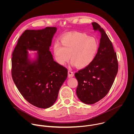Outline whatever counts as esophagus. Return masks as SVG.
<instances>
[{
	"mask_svg": "<svg viewBox=\"0 0 134 134\" xmlns=\"http://www.w3.org/2000/svg\"><path fill=\"white\" fill-rule=\"evenodd\" d=\"M74 75V72L71 70H68V77H73Z\"/></svg>",
	"mask_w": 134,
	"mask_h": 134,
	"instance_id": "obj_1",
	"label": "esophagus"
}]
</instances>
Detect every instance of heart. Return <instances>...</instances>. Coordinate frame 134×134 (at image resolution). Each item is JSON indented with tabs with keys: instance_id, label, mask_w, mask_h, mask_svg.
<instances>
[{
	"instance_id": "heart-1",
	"label": "heart",
	"mask_w": 134,
	"mask_h": 134,
	"mask_svg": "<svg viewBox=\"0 0 134 134\" xmlns=\"http://www.w3.org/2000/svg\"><path fill=\"white\" fill-rule=\"evenodd\" d=\"M60 42L53 45L56 62L65 65L69 60L78 68L87 67L93 60L98 49V42L94 37L82 32H73L64 35Z\"/></svg>"
}]
</instances>
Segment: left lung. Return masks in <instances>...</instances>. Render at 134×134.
<instances>
[{
  "label": "left lung",
  "instance_id": "8db88e82",
  "mask_svg": "<svg viewBox=\"0 0 134 134\" xmlns=\"http://www.w3.org/2000/svg\"><path fill=\"white\" fill-rule=\"evenodd\" d=\"M92 24L101 34L100 46L93 60L75 74L78 81L76 94L83 103L93 104L103 99L110 91L118 70L116 52L104 30L96 22Z\"/></svg>",
  "mask_w": 134,
  "mask_h": 134
}]
</instances>
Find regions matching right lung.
<instances>
[{
  "label": "right lung",
  "mask_w": 134,
  "mask_h": 134,
  "mask_svg": "<svg viewBox=\"0 0 134 134\" xmlns=\"http://www.w3.org/2000/svg\"><path fill=\"white\" fill-rule=\"evenodd\" d=\"M55 27L26 30L19 38L13 52L12 76L23 98L33 105L46 109L57 100L66 80V68L53 60L49 50ZM27 49L37 51L36 60L28 58Z\"/></svg>",
  "instance_id": "obj_1"
}]
</instances>
